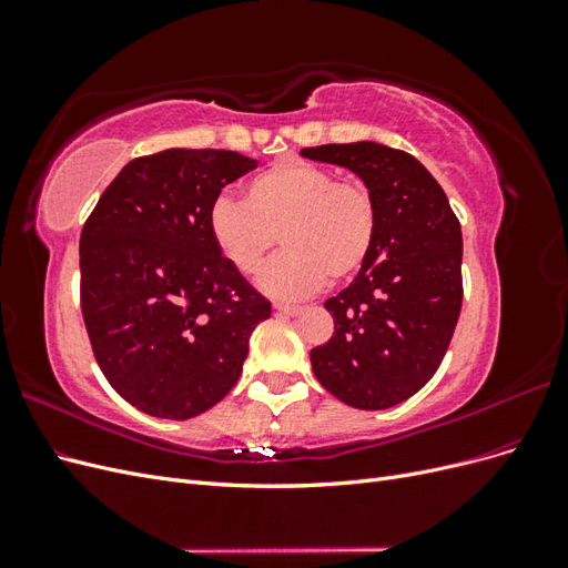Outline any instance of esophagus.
Returning <instances> with one entry per match:
<instances>
[{
  "instance_id": "34e87169",
  "label": "esophagus",
  "mask_w": 568,
  "mask_h": 568,
  "mask_svg": "<svg viewBox=\"0 0 568 568\" xmlns=\"http://www.w3.org/2000/svg\"><path fill=\"white\" fill-rule=\"evenodd\" d=\"M274 311H277V313H282V315H288V317H294V315H298V313H301V305H288V303H274Z\"/></svg>"
}]
</instances>
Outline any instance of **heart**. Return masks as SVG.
<instances>
[{
    "label": "heart",
    "instance_id": "obj_1",
    "mask_svg": "<svg viewBox=\"0 0 568 568\" xmlns=\"http://www.w3.org/2000/svg\"><path fill=\"white\" fill-rule=\"evenodd\" d=\"M209 232L217 253L246 277L280 239L286 248L257 282L270 296L303 298L329 277L346 282L369 263L379 203L365 182L338 180L332 168L277 163L246 182L244 201L215 199Z\"/></svg>",
    "mask_w": 568,
    "mask_h": 568
}]
</instances>
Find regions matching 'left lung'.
I'll use <instances>...</instances> for the list:
<instances>
[{
    "label": "left lung",
    "mask_w": 568,
    "mask_h": 568,
    "mask_svg": "<svg viewBox=\"0 0 568 568\" xmlns=\"http://www.w3.org/2000/svg\"><path fill=\"white\" fill-rule=\"evenodd\" d=\"M353 170L379 203V239L357 277L324 303L332 338L311 351L341 403L386 409L440 367L462 311V230L443 186L407 151L376 142L301 149Z\"/></svg>",
    "instance_id": "obj_1"
}]
</instances>
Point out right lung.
Segmentation results:
<instances>
[{"label":"right lung","mask_w":568,"mask_h":568,"mask_svg":"<svg viewBox=\"0 0 568 568\" xmlns=\"http://www.w3.org/2000/svg\"><path fill=\"white\" fill-rule=\"evenodd\" d=\"M257 163L168 149L130 161L80 234V307L109 384L136 409L192 419L234 388L272 305L213 244L222 186Z\"/></svg>","instance_id":"obj_1"}]
</instances>
